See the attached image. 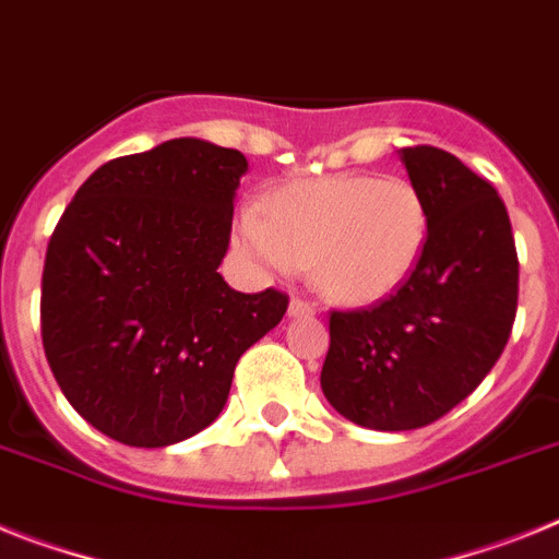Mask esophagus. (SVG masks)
<instances>
[{"instance_id":"34e87169","label":"esophagus","mask_w":559,"mask_h":559,"mask_svg":"<svg viewBox=\"0 0 559 559\" xmlns=\"http://www.w3.org/2000/svg\"><path fill=\"white\" fill-rule=\"evenodd\" d=\"M316 312H318L316 304L307 301V298H298V295H295L293 301H289V316L293 318H307V316H316Z\"/></svg>"}]
</instances>
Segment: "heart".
Returning a JSON list of instances; mask_svg holds the SVG:
<instances>
[{"label": "heart", "mask_w": 559, "mask_h": 559, "mask_svg": "<svg viewBox=\"0 0 559 559\" xmlns=\"http://www.w3.org/2000/svg\"><path fill=\"white\" fill-rule=\"evenodd\" d=\"M236 241L275 275L312 264L323 298L369 307L417 270L429 243V207L406 178H309L272 192L264 210H238Z\"/></svg>", "instance_id": "heart-1"}]
</instances>
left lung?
Segmentation results:
<instances>
[{
    "label": "left lung",
    "mask_w": 559,
    "mask_h": 559,
    "mask_svg": "<svg viewBox=\"0 0 559 559\" xmlns=\"http://www.w3.org/2000/svg\"><path fill=\"white\" fill-rule=\"evenodd\" d=\"M429 207V243L412 278L369 309L330 316L326 401L378 431L435 424L503 355L518 316V250L503 199L461 158L403 147Z\"/></svg>",
    "instance_id": "1"
}]
</instances>
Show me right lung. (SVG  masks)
<instances>
[{
  "mask_svg": "<svg viewBox=\"0 0 559 559\" xmlns=\"http://www.w3.org/2000/svg\"><path fill=\"white\" fill-rule=\"evenodd\" d=\"M238 150L170 139L93 173L56 224L41 344L70 406L128 447L162 449L222 415L243 352L289 298L222 278Z\"/></svg>",
  "mask_w": 559,
  "mask_h": 559,
  "instance_id": "1",
  "label": "right lung"
}]
</instances>
